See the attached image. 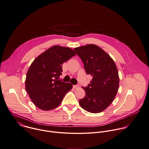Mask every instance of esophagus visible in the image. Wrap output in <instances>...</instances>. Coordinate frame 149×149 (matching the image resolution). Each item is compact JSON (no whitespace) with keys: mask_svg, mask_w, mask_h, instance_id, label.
<instances>
[{"mask_svg":"<svg viewBox=\"0 0 149 149\" xmlns=\"http://www.w3.org/2000/svg\"><path fill=\"white\" fill-rule=\"evenodd\" d=\"M73 87H74L75 89H77V88H78L79 86V85H73Z\"/></svg>","mask_w":149,"mask_h":149,"instance_id":"34e87169","label":"esophagus"}]
</instances>
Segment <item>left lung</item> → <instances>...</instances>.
Returning <instances> with one entry per match:
<instances>
[{
    "label": "left lung",
    "instance_id": "left-lung-1",
    "mask_svg": "<svg viewBox=\"0 0 149 149\" xmlns=\"http://www.w3.org/2000/svg\"><path fill=\"white\" fill-rule=\"evenodd\" d=\"M74 50L84 63L86 74L93 77L87 87H82L86 95L79 103L88 112L99 113L111 104L117 93L120 78L116 65L97 45H87Z\"/></svg>",
    "mask_w": 149,
    "mask_h": 149
}]
</instances>
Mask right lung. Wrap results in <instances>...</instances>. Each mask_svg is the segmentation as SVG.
<instances>
[{"mask_svg": "<svg viewBox=\"0 0 149 149\" xmlns=\"http://www.w3.org/2000/svg\"><path fill=\"white\" fill-rule=\"evenodd\" d=\"M75 55L72 49L56 45L45 51L32 63L26 75L25 89L38 108L45 111L56 108L71 90L70 83L58 78L62 74V64Z\"/></svg>", "mask_w": 149, "mask_h": 149, "instance_id": "add662e5", "label": "right lung"}]
</instances>
